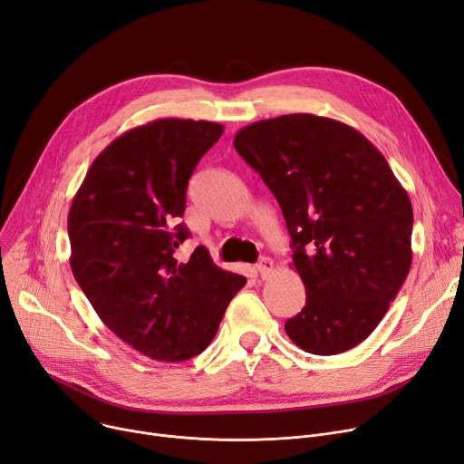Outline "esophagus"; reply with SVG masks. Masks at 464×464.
I'll list each match as a JSON object with an SVG mask.
<instances>
[{
  "instance_id": "34e87169",
  "label": "esophagus",
  "mask_w": 464,
  "mask_h": 464,
  "mask_svg": "<svg viewBox=\"0 0 464 464\" xmlns=\"http://www.w3.org/2000/svg\"><path fill=\"white\" fill-rule=\"evenodd\" d=\"M256 266H257V273L261 275V278H266L275 271V261L271 257H261Z\"/></svg>"
}]
</instances>
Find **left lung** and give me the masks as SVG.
<instances>
[{
    "mask_svg": "<svg viewBox=\"0 0 464 464\" xmlns=\"http://www.w3.org/2000/svg\"><path fill=\"white\" fill-rule=\"evenodd\" d=\"M233 144L276 198L306 289L304 308L285 322L287 336L314 355L355 348L410 273L406 189L376 146L338 120H261Z\"/></svg>",
    "mask_w": 464,
    "mask_h": 464,
    "instance_id": "8db88e82",
    "label": "left lung"
}]
</instances>
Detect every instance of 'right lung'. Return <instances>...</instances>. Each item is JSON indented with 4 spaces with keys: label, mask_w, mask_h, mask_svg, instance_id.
<instances>
[{
    "label": "right lung",
    "mask_w": 464,
    "mask_h": 464,
    "mask_svg": "<svg viewBox=\"0 0 464 464\" xmlns=\"http://www.w3.org/2000/svg\"><path fill=\"white\" fill-rule=\"evenodd\" d=\"M207 120L161 118L114 139L72 198L67 231L71 271L102 322L156 361L199 355L216 336L246 278L219 269L177 224L195 165L222 137Z\"/></svg>",
    "instance_id": "obj_1"
}]
</instances>
